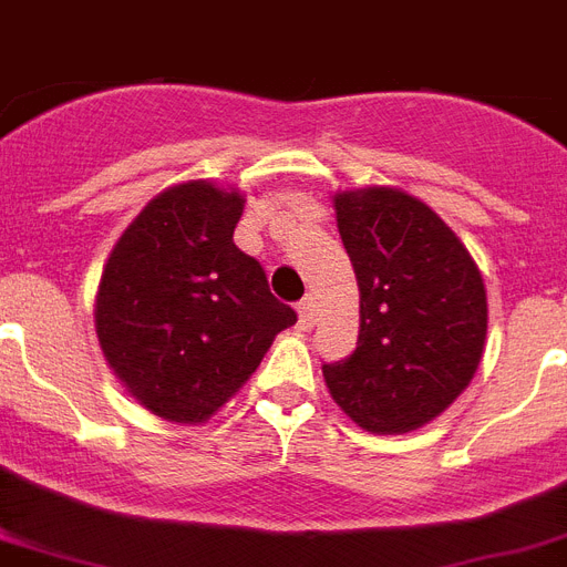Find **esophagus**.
<instances>
[{"label":"esophagus","mask_w":567,"mask_h":567,"mask_svg":"<svg viewBox=\"0 0 567 567\" xmlns=\"http://www.w3.org/2000/svg\"><path fill=\"white\" fill-rule=\"evenodd\" d=\"M298 321H301L303 330H310L312 321H316V298L307 295L301 303H298Z\"/></svg>","instance_id":"1"}]
</instances>
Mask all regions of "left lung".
Segmentation results:
<instances>
[{
	"mask_svg": "<svg viewBox=\"0 0 567 567\" xmlns=\"http://www.w3.org/2000/svg\"><path fill=\"white\" fill-rule=\"evenodd\" d=\"M359 280L357 350L324 364L327 388L373 434H405L446 411L478 371L486 289L455 231L414 196H336Z\"/></svg>",
	"mask_w": 567,
	"mask_h": 567,
	"instance_id": "obj_1",
	"label": "left lung"
}]
</instances>
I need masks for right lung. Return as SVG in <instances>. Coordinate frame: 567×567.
Wrapping results in <instances>:
<instances>
[{
    "mask_svg": "<svg viewBox=\"0 0 567 567\" xmlns=\"http://www.w3.org/2000/svg\"><path fill=\"white\" fill-rule=\"evenodd\" d=\"M237 190L188 182L158 194L115 243L97 289V341L144 409L203 423L298 321L264 266L234 246Z\"/></svg>",
    "mask_w": 567,
    "mask_h": 567,
    "instance_id": "1",
    "label": "right lung"
}]
</instances>
